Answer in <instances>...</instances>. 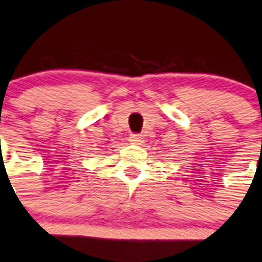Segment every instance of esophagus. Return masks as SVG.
<instances>
[{
	"instance_id": "1",
	"label": "esophagus",
	"mask_w": 262,
	"mask_h": 262,
	"mask_svg": "<svg viewBox=\"0 0 262 262\" xmlns=\"http://www.w3.org/2000/svg\"><path fill=\"white\" fill-rule=\"evenodd\" d=\"M129 141H130L132 144L140 145L142 141H144V140H142V137L140 135H130V137H129Z\"/></svg>"
}]
</instances>
